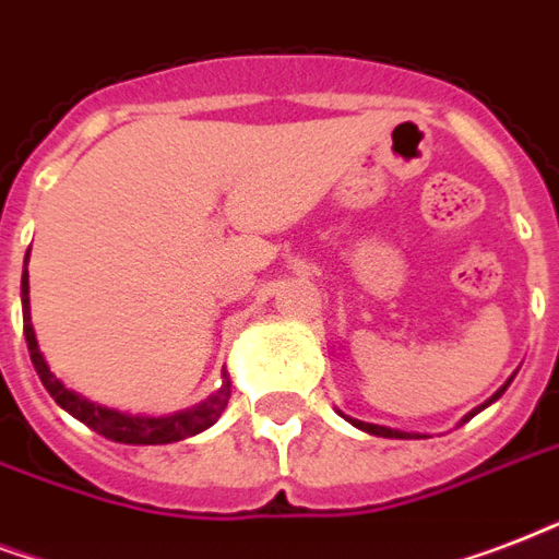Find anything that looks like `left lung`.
Here are the masks:
<instances>
[{
    "mask_svg": "<svg viewBox=\"0 0 559 559\" xmlns=\"http://www.w3.org/2000/svg\"><path fill=\"white\" fill-rule=\"evenodd\" d=\"M510 384V382H508ZM508 384H504V388H501L499 393H496V396H492L490 402H496L501 396V393L508 391ZM490 402H487V405H490ZM484 408V405H481ZM481 408H475L473 414H478V411ZM473 414H469V417H473ZM466 417V419H469ZM349 419V417H347ZM349 423H353V426L356 428H361V431H367V435H376V437H396V440H408V437H414V435H405V431H393V428H384V426H373V423H361V419H349Z\"/></svg>",
    "mask_w": 559,
    "mask_h": 559,
    "instance_id": "obj_1",
    "label": "left lung"
}]
</instances>
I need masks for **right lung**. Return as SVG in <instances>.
<instances>
[{
	"label": "right lung",
	"mask_w": 559,
	"mask_h": 559,
	"mask_svg": "<svg viewBox=\"0 0 559 559\" xmlns=\"http://www.w3.org/2000/svg\"><path fill=\"white\" fill-rule=\"evenodd\" d=\"M23 332L28 353H32V365L40 376L43 388L51 393V400L58 402L60 408L69 411L72 417L81 419L84 426H90L95 435L116 440V443H136V445H159V443H177L183 437L201 435L203 428H210L215 419L221 417V411L227 408L230 400V382L224 384V391L218 396H212L210 402H203L198 408L183 411V414H171V417H128L119 411L102 408L95 402H86L84 396H78L75 391H69L67 384L60 382L58 376L51 373L49 365L43 361L40 349H37V338H34L32 311H28V271H23Z\"/></svg>",
	"instance_id": "add662e5"
}]
</instances>
